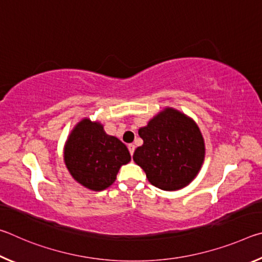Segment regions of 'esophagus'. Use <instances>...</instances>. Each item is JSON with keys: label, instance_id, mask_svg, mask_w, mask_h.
Wrapping results in <instances>:
<instances>
[{"label": "esophagus", "instance_id": "obj_1", "mask_svg": "<svg viewBox=\"0 0 262 262\" xmlns=\"http://www.w3.org/2000/svg\"><path fill=\"white\" fill-rule=\"evenodd\" d=\"M128 150H129V152H130V155H133L134 154V151H135V145L133 144V143H130V144H128Z\"/></svg>", "mask_w": 262, "mask_h": 262}]
</instances>
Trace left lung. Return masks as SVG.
Instances as JSON below:
<instances>
[{"instance_id":"obj_1","label":"left lung","mask_w":262,"mask_h":262,"mask_svg":"<svg viewBox=\"0 0 262 262\" xmlns=\"http://www.w3.org/2000/svg\"><path fill=\"white\" fill-rule=\"evenodd\" d=\"M139 135L143 144L136 148L133 159L151 185L177 190L196 177L205 159V142L192 119L165 108L140 128Z\"/></svg>"}]
</instances>
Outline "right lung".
<instances>
[{
  "label": "right lung",
  "instance_id": "add662e5",
  "mask_svg": "<svg viewBox=\"0 0 262 262\" xmlns=\"http://www.w3.org/2000/svg\"><path fill=\"white\" fill-rule=\"evenodd\" d=\"M130 154L117 137L107 135L99 122L84 119L74 128L64 147V163L73 178L92 190L110 187Z\"/></svg>",
  "mask_w": 262,
  "mask_h": 262
}]
</instances>
